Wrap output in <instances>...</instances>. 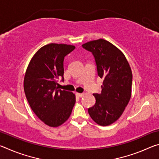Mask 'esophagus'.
Returning a JSON list of instances; mask_svg holds the SVG:
<instances>
[{"label": "esophagus", "instance_id": "34e87169", "mask_svg": "<svg viewBox=\"0 0 159 159\" xmlns=\"http://www.w3.org/2000/svg\"><path fill=\"white\" fill-rule=\"evenodd\" d=\"M76 95L77 97H79V98H81V97L83 96V93H76Z\"/></svg>", "mask_w": 159, "mask_h": 159}]
</instances>
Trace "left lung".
<instances>
[{
    "mask_svg": "<svg viewBox=\"0 0 159 159\" xmlns=\"http://www.w3.org/2000/svg\"><path fill=\"white\" fill-rule=\"evenodd\" d=\"M82 46L93 52L98 76L104 79L102 93L93 95L96 103L88 113L98 125H109L120 117L130 99L133 74L130 64L121 51L104 39Z\"/></svg>",
    "mask_w": 159,
    "mask_h": 159,
    "instance_id": "8db88e82",
    "label": "left lung"
}]
</instances>
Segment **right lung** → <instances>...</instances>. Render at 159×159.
Wrapping results in <instances>:
<instances>
[{
  "instance_id": "1",
  "label": "right lung",
  "mask_w": 159,
  "mask_h": 159,
  "mask_svg": "<svg viewBox=\"0 0 159 159\" xmlns=\"http://www.w3.org/2000/svg\"><path fill=\"white\" fill-rule=\"evenodd\" d=\"M74 45L50 43L35 53L26 69L24 90L32 111L45 124L58 127L66 122L76 102L72 92L57 88L64 76V58Z\"/></svg>"
}]
</instances>
